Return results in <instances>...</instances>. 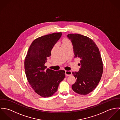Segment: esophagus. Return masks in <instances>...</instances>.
<instances>
[{
  "label": "esophagus",
  "mask_w": 120,
  "mask_h": 120,
  "mask_svg": "<svg viewBox=\"0 0 120 120\" xmlns=\"http://www.w3.org/2000/svg\"><path fill=\"white\" fill-rule=\"evenodd\" d=\"M66 75L67 76H71L72 75L71 71H66Z\"/></svg>",
  "instance_id": "1"
}]
</instances>
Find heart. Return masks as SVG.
I'll return each mask as SVG.
<instances>
[{"instance_id": "heart-1", "label": "heart", "mask_w": 120, "mask_h": 120, "mask_svg": "<svg viewBox=\"0 0 120 120\" xmlns=\"http://www.w3.org/2000/svg\"><path fill=\"white\" fill-rule=\"evenodd\" d=\"M69 42H70V41H69L68 40H67V39H64V40H63V43H62V44H63L68 43H69Z\"/></svg>"}]
</instances>
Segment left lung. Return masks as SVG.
Listing matches in <instances>:
<instances>
[{"instance_id":"1","label":"left lung","mask_w":120,"mask_h":120,"mask_svg":"<svg viewBox=\"0 0 120 120\" xmlns=\"http://www.w3.org/2000/svg\"><path fill=\"white\" fill-rule=\"evenodd\" d=\"M71 40L75 58L81 59V68L72 74L77 81L71 86L73 90L80 95H87L98 85L102 76L103 64L99 49L92 40L77 34L67 35Z\"/></svg>"}]
</instances>
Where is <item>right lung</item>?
<instances>
[{
  "label": "right lung",
  "mask_w": 120,
  "mask_h": 120,
  "mask_svg": "<svg viewBox=\"0 0 120 120\" xmlns=\"http://www.w3.org/2000/svg\"><path fill=\"white\" fill-rule=\"evenodd\" d=\"M62 35L54 33L40 37L32 42L24 61L27 80L34 91L43 98L51 97L57 90L65 77V71L47 69L45 64L51 52Z\"/></svg>",
  "instance_id": "right-lung-1"
}]
</instances>
